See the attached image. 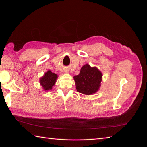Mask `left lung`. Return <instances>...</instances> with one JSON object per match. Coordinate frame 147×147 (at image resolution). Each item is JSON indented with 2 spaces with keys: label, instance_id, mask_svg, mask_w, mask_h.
<instances>
[{
  "label": "left lung",
  "instance_id": "8db88e82",
  "mask_svg": "<svg viewBox=\"0 0 147 147\" xmlns=\"http://www.w3.org/2000/svg\"><path fill=\"white\" fill-rule=\"evenodd\" d=\"M102 74L96 67L90 65H83L80 74L74 77L78 92L90 95L95 93L100 86Z\"/></svg>",
  "mask_w": 147,
  "mask_h": 147
}]
</instances>
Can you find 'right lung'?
<instances>
[{"label":"right lung","mask_w":147,"mask_h":147,"mask_svg":"<svg viewBox=\"0 0 147 147\" xmlns=\"http://www.w3.org/2000/svg\"><path fill=\"white\" fill-rule=\"evenodd\" d=\"M57 78V75L56 74L48 70L40 80V83L45 91H48L51 90L53 86L55 85Z\"/></svg>","instance_id":"obj_1"}]
</instances>
